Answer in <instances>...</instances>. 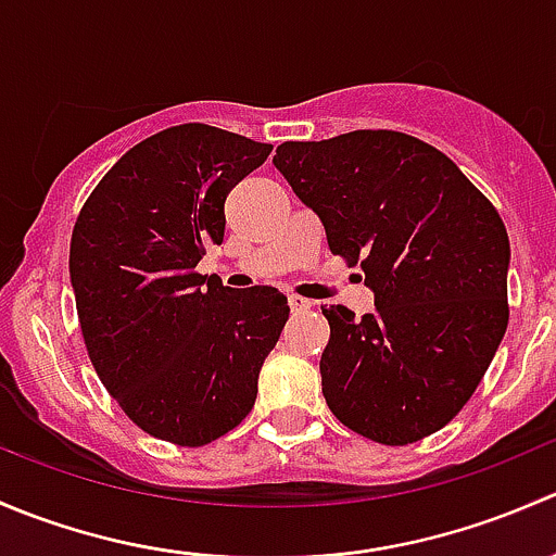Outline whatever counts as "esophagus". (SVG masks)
<instances>
[{
  "mask_svg": "<svg viewBox=\"0 0 556 556\" xmlns=\"http://www.w3.org/2000/svg\"><path fill=\"white\" fill-rule=\"evenodd\" d=\"M288 304H290V309H293L295 314L299 312H309L312 309V301H306V299H301V295H290L288 299Z\"/></svg>",
  "mask_w": 556,
  "mask_h": 556,
  "instance_id": "obj_1",
  "label": "esophagus"
}]
</instances>
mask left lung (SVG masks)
Wrapping results in <instances>:
<instances>
[{
    "label": "left lung",
    "mask_w": 556,
    "mask_h": 556,
    "mask_svg": "<svg viewBox=\"0 0 556 556\" xmlns=\"http://www.w3.org/2000/svg\"><path fill=\"white\" fill-rule=\"evenodd\" d=\"M274 166L377 295L361 319L323 309L330 412L387 446L450 425L508 328L511 247L492 201L433 144L387 128L282 142Z\"/></svg>",
    "instance_id": "left-lung-1"
}]
</instances>
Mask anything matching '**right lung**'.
<instances>
[{
	"label": "right lung",
	"mask_w": 556,
	"mask_h": 556,
	"mask_svg": "<svg viewBox=\"0 0 556 556\" xmlns=\"http://www.w3.org/2000/svg\"><path fill=\"white\" fill-rule=\"evenodd\" d=\"M271 144L182 123L134 144L77 215L70 274L88 357L137 428L204 446L252 412L288 323L277 288L195 271L226 231V195Z\"/></svg>",
	"instance_id": "obj_1"
}]
</instances>
